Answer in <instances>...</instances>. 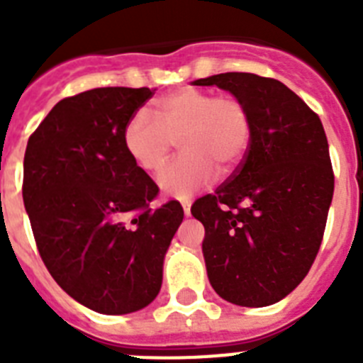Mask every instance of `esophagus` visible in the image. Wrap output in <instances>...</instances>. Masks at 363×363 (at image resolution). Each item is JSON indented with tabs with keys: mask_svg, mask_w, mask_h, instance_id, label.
I'll use <instances>...</instances> for the list:
<instances>
[{
	"mask_svg": "<svg viewBox=\"0 0 363 363\" xmlns=\"http://www.w3.org/2000/svg\"><path fill=\"white\" fill-rule=\"evenodd\" d=\"M191 200H182V207H184V214L185 216H191Z\"/></svg>",
	"mask_w": 363,
	"mask_h": 363,
	"instance_id": "esophagus-1",
	"label": "esophagus"
}]
</instances>
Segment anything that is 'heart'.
Here are the masks:
<instances>
[{
  "label": "heart",
  "instance_id": "b5f03b06",
  "mask_svg": "<svg viewBox=\"0 0 363 363\" xmlns=\"http://www.w3.org/2000/svg\"><path fill=\"white\" fill-rule=\"evenodd\" d=\"M179 140L182 156L160 174L165 194L187 198L214 174L230 176L245 162L252 116L242 98L182 86L154 101V116L134 112L123 129V147L142 171L160 172Z\"/></svg>",
  "mask_w": 363,
  "mask_h": 363
}]
</instances>
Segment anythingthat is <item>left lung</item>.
Segmentation results:
<instances>
[{
	"mask_svg": "<svg viewBox=\"0 0 363 363\" xmlns=\"http://www.w3.org/2000/svg\"><path fill=\"white\" fill-rule=\"evenodd\" d=\"M194 85L233 92L252 116L245 162L191 207L205 227L207 277L230 303L271 306L307 277L322 245L335 191L325 130L318 114L278 79L225 72Z\"/></svg>",
	"mask_w": 363,
	"mask_h": 363,
	"instance_id": "obj_1",
	"label": "left lung"
}]
</instances>
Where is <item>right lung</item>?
Listing matches in <instances>:
<instances>
[{"label":"right lung","instance_id":"add662e5","mask_svg":"<svg viewBox=\"0 0 363 363\" xmlns=\"http://www.w3.org/2000/svg\"><path fill=\"white\" fill-rule=\"evenodd\" d=\"M154 91L99 86L63 98L30 134L23 201L38 251L67 294L104 314L143 309L162 287L179 201L130 160L123 129Z\"/></svg>","mask_w":363,"mask_h":363}]
</instances>
